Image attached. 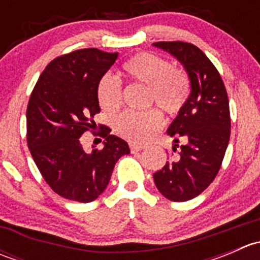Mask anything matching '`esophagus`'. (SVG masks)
<instances>
[{
	"mask_svg": "<svg viewBox=\"0 0 260 260\" xmlns=\"http://www.w3.org/2000/svg\"><path fill=\"white\" fill-rule=\"evenodd\" d=\"M129 148H131V151H132V152H138V151H141V149L145 148V146L132 142V143H129Z\"/></svg>",
	"mask_w": 260,
	"mask_h": 260,
	"instance_id": "34e87169",
	"label": "esophagus"
}]
</instances>
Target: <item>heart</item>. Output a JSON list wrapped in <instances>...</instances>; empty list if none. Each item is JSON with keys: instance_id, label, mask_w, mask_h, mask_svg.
I'll return each mask as SVG.
<instances>
[{"instance_id": "1", "label": "heart", "mask_w": 260, "mask_h": 260, "mask_svg": "<svg viewBox=\"0 0 260 260\" xmlns=\"http://www.w3.org/2000/svg\"><path fill=\"white\" fill-rule=\"evenodd\" d=\"M122 74L129 83L147 86L146 104L157 106L169 115L179 114L191 93V81L182 68L152 52H138L122 67ZM99 106L115 112L123 103L122 84L111 75H104L96 86ZM164 125V115L157 108L145 112H124L114 119V129L120 137L132 142L151 140Z\"/></svg>"}]
</instances>
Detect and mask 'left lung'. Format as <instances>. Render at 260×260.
Masks as SVG:
<instances>
[{"label": "left lung", "mask_w": 260, "mask_h": 260, "mask_svg": "<svg viewBox=\"0 0 260 260\" xmlns=\"http://www.w3.org/2000/svg\"><path fill=\"white\" fill-rule=\"evenodd\" d=\"M153 45L176 56L191 80L187 103L167 129L176 143L174 152L153 174L159 192L181 203L206 190L221 167L232 125L229 98L217 69L198 46L183 41H158ZM180 139L184 142L181 147Z\"/></svg>", "instance_id": "obj_1"}]
</instances>
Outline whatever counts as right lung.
<instances>
[{
	"label": "right lung",
	"mask_w": 260,
	"mask_h": 260,
	"mask_svg": "<svg viewBox=\"0 0 260 260\" xmlns=\"http://www.w3.org/2000/svg\"><path fill=\"white\" fill-rule=\"evenodd\" d=\"M117 56L95 48L60 55L41 73L28 99L26 138L31 156L52 191L68 200H95L109 183L115 162L129 153L125 141L104 124L95 129L93 119L101 112L96 86ZM88 130L105 138L103 149L83 151L81 136Z\"/></svg>",
	"instance_id": "obj_1"
}]
</instances>
